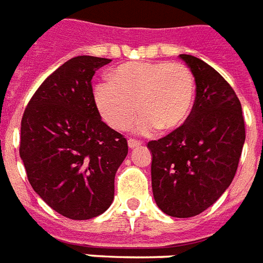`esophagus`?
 <instances>
[{"label": "esophagus", "mask_w": 263, "mask_h": 263, "mask_svg": "<svg viewBox=\"0 0 263 263\" xmlns=\"http://www.w3.org/2000/svg\"><path fill=\"white\" fill-rule=\"evenodd\" d=\"M127 145H129L130 149H134V148H137V146H140V145H141V142L136 141V140H132V138H130L129 141H127Z\"/></svg>", "instance_id": "34e87169"}]
</instances>
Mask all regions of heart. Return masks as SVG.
I'll return each instance as SVG.
<instances>
[{
	"label": "heart",
	"mask_w": 263,
	"mask_h": 263,
	"mask_svg": "<svg viewBox=\"0 0 263 263\" xmlns=\"http://www.w3.org/2000/svg\"><path fill=\"white\" fill-rule=\"evenodd\" d=\"M102 118L117 130H123L137 117L138 133L149 134L159 127L174 132L186 123L195 99L194 76L187 66L168 62H127L111 73L93 91Z\"/></svg>",
	"instance_id": "obj_1"
}]
</instances>
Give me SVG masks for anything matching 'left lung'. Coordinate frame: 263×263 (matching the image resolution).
<instances>
[{"label": "left lung", "mask_w": 263, "mask_h": 263, "mask_svg": "<svg viewBox=\"0 0 263 263\" xmlns=\"http://www.w3.org/2000/svg\"><path fill=\"white\" fill-rule=\"evenodd\" d=\"M197 96L182 127L151 141L152 191L172 217H193L212 206L232 183L245 145L241 104L231 85L202 60L180 54Z\"/></svg>", "instance_id": "obj_1"}]
</instances>
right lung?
Segmentation results:
<instances>
[{
	"label": "right lung",
	"mask_w": 263,
	"mask_h": 263,
	"mask_svg": "<svg viewBox=\"0 0 263 263\" xmlns=\"http://www.w3.org/2000/svg\"><path fill=\"white\" fill-rule=\"evenodd\" d=\"M111 60L74 57L50 74L22 119L20 157L32 189L72 220L102 215L114 199L127 141L100 118L92 77Z\"/></svg>",
	"instance_id": "1"
}]
</instances>
